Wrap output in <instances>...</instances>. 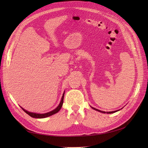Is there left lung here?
Wrapping results in <instances>:
<instances>
[{
	"label": "left lung",
	"mask_w": 148,
	"mask_h": 148,
	"mask_svg": "<svg viewBox=\"0 0 148 148\" xmlns=\"http://www.w3.org/2000/svg\"><path fill=\"white\" fill-rule=\"evenodd\" d=\"M92 108L94 109V110H97V111H98V112H102V113H107V114H112V113H114V112H117V111H119V110H115V111H112V112H104V111H101V110H98V109H95V108H94V107H92Z\"/></svg>",
	"instance_id": "left-lung-1"
}]
</instances>
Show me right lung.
Segmentation results:
<instances>
[{
  "label": "right lung",
  "mask_w": 148,
  "mask_h": 148,
  "mask_svg": "<svg viewBox=\"0 0 148 148\" xmlns=\"http://www.w3.org/2000/svg\"><path fill=\"white\" fill-rule=\"evenodd\" d=\"M64 93L63 96H62V99H61V101L60 102V104L59 105V106H58L57 108L54 110H53L52 111H51L49 112H47V113H46V114H36V113H33V112H28L27 110H25L24 109L22 108V107H21V108L23 110V111L25 112H26L27 114H28L29 116H31V117H33V118H37V119H42V118H46V117H49V116L51 115H52L53 114H55L56 113H57L58 112H59L61 107L62 106V105H63V102H64Z\"/></svg>",
  "instance_id": "right-lung-1"
}]
</instances>
